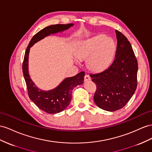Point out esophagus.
<instances>
[{
  "mask_svg": "<svg viewBox=\"0 0 152 152\" xmlns=\"http://www.w3.org/2000/svg\"><path fill=\"white\" fill-rule=\"evenodd\" d=\"M84 80H85V81L90 80H91V77L89 76L88 75H86L85 76V77H84Z\"/></svg>",
  "mask_w": 152,
  "mask_h": 152,
  "instance_id": "1",
  "label": "esophagus"
}]
</instances>
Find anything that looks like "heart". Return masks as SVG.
Masks as SVG:
<instances>
[{
    "instance_id": "heart-1",
    "label": "heart",
    "mask_w": 152,
    "mask_h": 152,
    "mask_svg": "<svg viewBox=\"0 0 152 152\" xmlns=\"http://www.w3.org/2000/svg\"><path fill=\"white\" fill-rule=\"evenodd\" d=\"M115 44L104 34H98L81 42L75 49V56L79 60H86L89 69L102 71L107 68L113 59Z\"/></svg>"
}]
</instances>
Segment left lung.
Returning a JSON list of instances; mask_svg holds the SVG:
<instances>
[{"mask_svg":"<svg viewBox=\"0 0 152 152\" xmlns=\"http://www.w3.org/2000/svg\"><path fill=\"white\" fill-rule=\"evenodd\" d=\"M115 34L118 41L114 61L103 71L90 75L97 87L95 103L110 112L125 106L137 88L138 65L134 50L123 34L118 30Z\"/></svg>","mask_w":152,"mask_h":152,"instance_id":"1","label":"left lung"}]
</instances>
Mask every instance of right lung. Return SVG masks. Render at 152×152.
Returning a JSON list of instances; mask_svg holds the SVG:
<instances>
[{
  "label": "right lung",
  "instance_id": "obj_1",
  "mask_svg": "<svg viewBox=\"0 0 152 152\" xmlns=\"http://www.w3.org/2000/svg\"><path fill=\"white\" fill-rule=\"evenodd\" d=\"M74 24L50 25L40 30L31 38L26 49L22 71L28 90V95L31 100L46 113L54 114L65 110L69 104L72 99L73 88L77 85L83 84L85 72L83 71L76 76L66 77L58 86L49 91H43L38 88L29 75L28 60L30 48L37 42L50 34L61 33L67 30Z\"/></svg>",
  "mask_w": 152,
  "mask_h": 152
}]
</instances>
